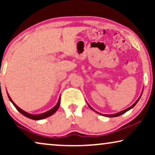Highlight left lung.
I'll list each match as a JSON object with an SVG mask.
<instances>
[{"label": "left lung", "mask_w": 155, "mask_h": 155, "mask_svg": "<svg viewBox=\"0 0 155 155\" xmlns=\"http://www.w3.org/2000/svg\"><path fill=\"white\" fill-rule=\"evenodd\" d=\"M141 95H142V94H141ZM140 98V97H139V99H137V100L136 101H135V102L134 104H133L132 106H131V107H129V108H128V109H126L124 110V111H120L119 113H117V114H111V115H107V114H104V116H108V117H116V116H120V115H122V114H124V113H126V111H128V110H130V109H132V108L134 107L135 106V104H136L137 103V101H139ZM89 107H90V109H92L93 111H94V110L91 107L90 105H89ZM95 112H97V111H95ZM97 114H100V113H98V112H97ZM101 115H102V114H101Z\"/></svg>", "instance_id": "8db88e82"}]
</instances>
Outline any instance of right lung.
<instances>
[{
    "instance_id": "add662e5",
    "label": "right lung",
    "mask_w": 155,
    "mask_h": 155,
    "mask_svg": "<svg viewBox=\"0 0 155 155\" xmlns=\"http://www.w3.org/2000/svg\"><path fill=\"white\" fill-rule=\"evenodd\" d=\"M8 97H9L10 101H11V102L12 103V104L15 106V107L16 108L17 110H18V111H20V113L22 114V115H24L25 116H26V117L29 118H31V119H33V120L44 119V118H47V117H48V116L53 115V114H54L55 112H56L57 110H58V107H59V105H60V101H61V97H60V98H59V99H58V103H57V104L55 106V107L53 108V109H50L49 111H46V112H45V113L41 114H37V115H33V114H30L27 113V112H25V111H23L22 109H21L20 108H19L18 106H17L13 102V101L12 100L11 98H10V96H9V94H8Z\"/></svg>"
}]
</instances>
